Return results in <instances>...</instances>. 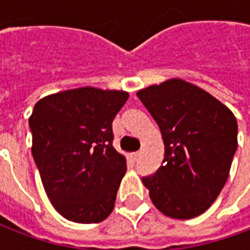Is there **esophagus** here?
Returning <instances> with one entry per match:
<instances>
[{"label":"esophagus","instance_id":"34e87169","mask_svg":"<svg viewBox=\"0 0 250 250\" xmlns=\"http://www.w3.org/2000/svg\"><path fill=\"white\" fill-rule=\"evenodd\" d=\"M141 157V152H132L131 154V158L134 159V161H138V158Z\"/></svg>","mask_w":250,"mask_h":250}]
</instances>
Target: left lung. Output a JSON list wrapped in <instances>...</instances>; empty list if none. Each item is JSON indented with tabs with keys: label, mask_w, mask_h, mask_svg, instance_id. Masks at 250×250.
Instances as JSON below:
<instances>
[{
	"label": "left lung",
	"mask_w": 250,
	"mask_h": 250,
	"mask_svg": "<svg viewBox=\"0 0 250 250\" xmlns=\"http://www.w3.org/2000/svg\"><path fill=\"white\" fill-rule=\"evenodd\" d=\"M161 130L165 159L143 177L152 204L175 220L205 213L220 195L237 150V120L218 99L182 79L136 92Z\"/></svg>",
	"instance_id": "1"
}]
</instances>
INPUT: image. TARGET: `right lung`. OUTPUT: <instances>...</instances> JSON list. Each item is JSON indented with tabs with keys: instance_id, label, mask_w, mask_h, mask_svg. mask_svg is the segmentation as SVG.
<instances>
[{
	"instance_id": "1",
	"label": "right lung",
	"mask_w": 250,
	"mask_h": 250,
	"mask_svg": "<svg viewBox=\"0 0 250 250\" xmlns=\"http://www.w3.org/2000/svg\"><path fill=\"white\" fill-rule=\"evenodd\" d=\"M128 96L82 87L36 103L32 155L51 204L68 221L96 224L114 210L127 162L112 146V122Z\"/></svg>"
}]
</instances>
